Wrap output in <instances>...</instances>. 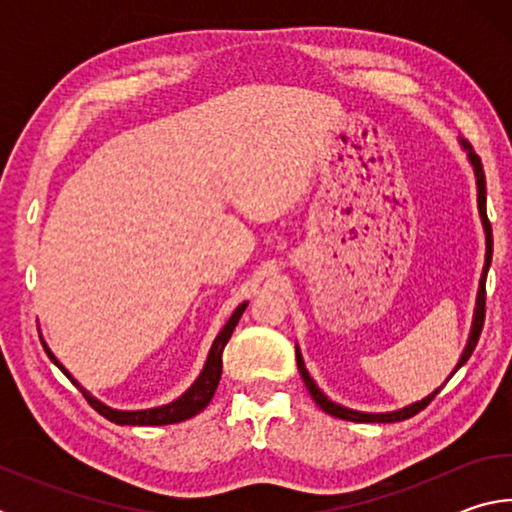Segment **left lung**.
Here are the masks:
<instances>
[{"label": "left lung", "instance_id": "obj_1", "mask_svg": "<svg viewBox=\"0 0 512 512\" xmlns=\"http://www.w3.org/2000/svg\"><path fill=\"white\" fill-rule=\"evenodd\" d=\"M467 146V144H465ZM467 151H470V160H472V167L476 173V185H479V210L483 216V225H485V235H488V253H485V268H483V277H481V287H479V298H476V314H474V325H472V334H470V341H467V348L463 352L461 361H458L456 370L463 366V363L472 357V352L476 348V343H479V336H481V329H483V320H485V275H488V268H490V259H492V225L488 221V212H485V173H483V164L481 158L476 155L470 146H467ZM296 361H298V370L302 375V381H305L309 395L314 397V402L323 409L327 415H334V418L339 420H350V422H400V420H409L413 418L415 413H420L422 409H427L431 404L433 397H436L440 391H443V386L438 388V391H433L429 397H424L422 402H415L411 406H406L402 411H393V413H359V411H350V409H343V406L334 404L332 400H327V397L320 393V388L314 384V379L309 377V372L305 370V363H302L300 352L296 350ZM454 370V372H456ZM452 372V375H454ZM449 381V379H447Z\"/></svg>", "mask_w": 512, "mask_h": 512}]
</instances>
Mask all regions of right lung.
Listing matches in <instances>:
<instances>
[{
	"mask_svg": "<svg viewBox=\"0 0 512 512\" xmlns=\"http://www.w3.org/2000/svg\"><path fill=\"white\" fill-rule=\"evenodd\" d=\"M248 307V302H244V305H239L235 309V314L230 316L228 323H225V327L221 329V334L216 336L214 343H212V350L210 354H207V361H205V368L201 372V377H198L194 381V386L189 388V391L178 397L176 402H171L167 406H158V409H149V411H115V409H108L106 404H101L94 400V397H90L88 393L83 391V388L76 384V381L72 379V375L60 366V363L56 361L54 354L49 352V348L45 343V352L49 354V359L56 363V366L65 372V375L74 381L76 386L81 388V393L85 395V400L90 402V406L94 411H99L103 418L115 422V424H140V427H160V424H176V422H183V420H189L194 418L196 413H201L207 404H210V400L216 393V386H219V379H221V370H223V361H221V354H223V348L225 343L230 341L232 332H235V327L239 323L241 314H244Z\"/></svg>",
	"mask_w": 512,
	"mask_h": 512,
	"instance_id": "right-lung-1",
	"label": "right lung"
}]
</instances>
